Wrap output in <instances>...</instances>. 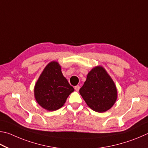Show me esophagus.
I'll return each mask as SVG.
<instances>
[{"mask_svg": "<svg viewBox=\"0 0 148 148\" xmlns=\"http://www.w3.org/2000/svg\"><path fill=\"white\" fill-rule=\"evenodd\" d=\"M79 89H80V86H79V85H77V86H75V90L77 92H78L79 90Z\"/></svg>", "mask_w": 148, "mask_h": 148, "instance_id": "obj_1", "label": "esophagus"}]
</instances>
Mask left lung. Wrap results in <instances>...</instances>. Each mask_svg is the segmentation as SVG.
<instances>
[{
    "label": "left lung",
    "instance_id": "8db88e82",
    "mask_svg": "<svg viewBox=\"0 0 148 148\" xmlns=\"http://www.w3.org/2000/svg\"><path fill=\"white\" fill-rule=\"evenodd\" d=\"M79 93L91 109L100 113L110 109L118 98L114 82L101 66L90 70Z\"/></svg>",
    "mask_w": 148,
    "mask_h": 148
}]
</instances>
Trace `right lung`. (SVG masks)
<instances>
[{
    "instance_id": "right-lung-1",
    "label": "right lung",
    "mask_w": 148,
    "mask_h": 148,
    "mask_svg": "<svg viewBox=\"0 0 148 148\" xmlns=\"http://www.w3.org/2000/svg\"><path fill=\"white\" fill-rule=\"evenodd\" d=\"M73 92L74 88L63 75L60 65L56 61L47 65L34 88L36 101L48 111L56 110L63 107Z\"/></svg>"
}]
</instances>
